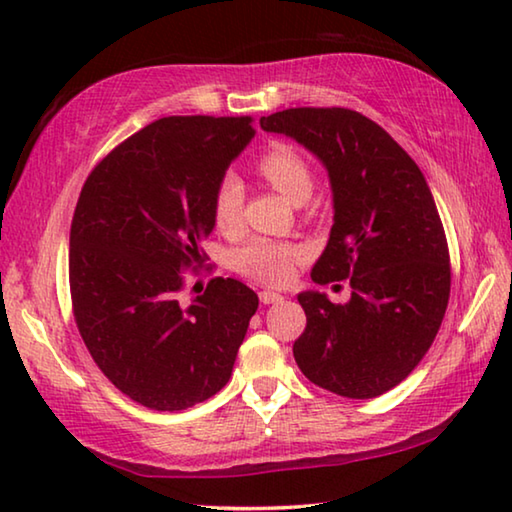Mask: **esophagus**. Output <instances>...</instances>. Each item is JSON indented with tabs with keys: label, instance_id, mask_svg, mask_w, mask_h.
Wrapping results in <instances>:
<instances>
[{
	"label": "esophagus",
	"instance_id": "1",
	"mask_svg": "<svg viewBox=\"0 0 512 512\" xmlns=\"http://www.w3.org/2000/svg\"><path fill=\"white\" fill-rule=\"evenodd\" d=\"M259 300H262V305H277V302H282L284 298L280 296V293L264 289V291H259Z\"/></svg>",
	"mask_w": 512,
	"mask_h": 512
}]
</instances>
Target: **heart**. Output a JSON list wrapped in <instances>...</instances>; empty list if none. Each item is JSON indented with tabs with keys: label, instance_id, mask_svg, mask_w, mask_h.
<instances>
[{
	"label": "heart",
	"instance_id": "1",
	"mask_svg": "<svg viewBox=\"0 0 512 512\" xmlns=\"http://www.w3.org/2000/svg\"><path fill=\"white\" fill-rule=\"evenodd\" d=\"M259 176L268 180L277 192L287 196L293 203H305L311 189H314V176L307 160L289 144H275L262 158L257 160ZM241 203H244V187L237 176L221 178L214 192V223L223 232H235L241 225ZM302 257V248L289 241H275L266 237H255L248 244L232 253V268L244 277L264 284H284L293 273V264Z\"/></svg>",
	"mask_w": 512,
	"mask_h": 512
}]
</instances>
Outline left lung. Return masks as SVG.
<instances>
[{
  "mask_svg": "<svg viewBox=\"0 0 512 512\" xmlns=\"http://www.w3.org/2000/svg\"><path fill=\"white\" fill-rule=\"evenodd\" d=\"M325 164L334 225L311 271L316 284L348 280L336 305L305 291L298 368L316 386L370 400L411 375L436 339L452 287L443 221L418 164L384 128L348 108H289L259 119Z\"/></svg>",
  "mask_w": 512,
  "mask_h": 512,
  "instance_id": "left-lung-1",
  "label": "left lung"
}]
</instances>
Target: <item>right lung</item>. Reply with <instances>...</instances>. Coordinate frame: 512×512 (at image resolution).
Segmentation results:
<instances>
[{"mask_svg": "<svg viewBox=\"0 0 512 512\" xmlns=\"http://www.w3.org/2000/svg\"><path fill=\"white\" fill-rule=\"evenodd\" d=\"M253 117H162L117 144L85 180L69 232V293L85 348L115 388L185 411L228 384L259 298L214 277L180 305L205 257L214 192L253 140Z\"/></svg>", "mask_w": 512, "mask_h": 512, "instance_id": "right-lung-1", "label": "right lung"}]
</instances>
